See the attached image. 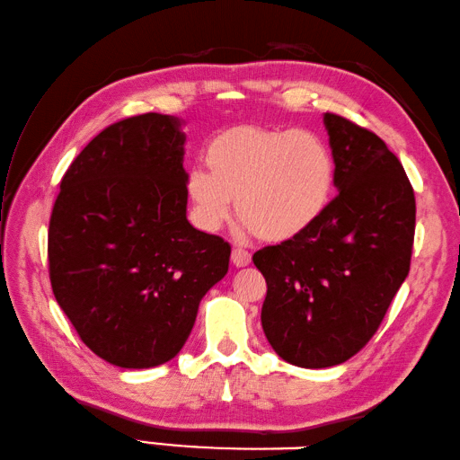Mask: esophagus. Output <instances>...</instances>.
Segmentation results:
<instances>
[{
	"label": "esophagus",
	"instance_id": "1",
	"mask_svg": "<svg viewBox=\"0 0 460 460\" xmlns=\"http://www.w3.org/2000/svg\"><path fill=\"white\" fill-rule=\"evenodd\" d=\"M231 262L237 266V269H243V266H247L251 262V252L244 251V249H233L231 252Z\"/></svg>",
	"mask_w": 460,
	"mask_h": 460
}]
</instances>
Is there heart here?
I'll list each match as a JSON object with an SVG mask.
<instances>
[{
    "label": "heart",
    "instance_id": "obj_1",
    "mask_svg": "<svg viewBox=\"0 0 460 460\" xmlns=\"http://www.w3.org/2000/svg\"><path fill=\"white\" fill-rule=\"evenodd\" d=\"M209 172L191 168L186 194L198 227L219 231L233 216L270 243L290 241L323 216L335 163L314 133L239 125L206 148Z\"/></svg>",
    "mask_w": 460,
    "mask_h": 460
}]
</instances>
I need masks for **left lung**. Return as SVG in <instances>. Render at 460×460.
<instances>
[{
	"instance_id": "obj_1",
	"label": "left lung",
	"mask_w": 460,
	"mask_h": 460,
	"mask_svg": "<svg viewBox=\"0 0 460 460\" xmlns=\"http://www.w3.org/2000/svg\"><path fill=\"white\" fill-rule=\"evenodd\" d=\"M339 196L297 237L256 251L261 322L276 355L302 368L341 365L365 347L410 272L415 198L378 135L325 113Z\"/></svg>"
}]
</instances>
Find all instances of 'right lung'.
I'll list each match as a JSON object with an SVG mask.
<instances>
[{
    "label": "right lung",
    "mask_w": 460,
    "mask_h": 460,
    "mask_svg": "<svg viewBox=\"0 0 460 460\" xmlns=\"http://www.w3.org/2000/svg\"><path fill=\"white\" fill-rule=\"evenodd\" d=\"M181 123L145 113L110 125L70 164L52 208V292L85 347L121 368L174 358L229 270V243L186 217Z\"/></svg>",
    "instance_id": "1"
}]
</instances>
